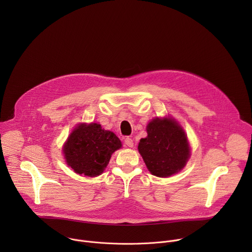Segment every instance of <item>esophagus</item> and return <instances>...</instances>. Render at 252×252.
<instances>
[{
	"mask_svg": "<svg viewBox=\"0 0 252 252\" xmlns=\"http://www.w3.org/2000/svg\"><path fill=\"white\" fill-rule=\"evenodd\" d=\"M125 145L126 146V147H128V148H132L133 147V140H132V138H130V137H126V139H125Z\"/></svg>",
	"mask_w": 252,
	"mask_h": 252,
	"instance_id": "34e87169",
	"label": "esophagus"
}]
</instances>
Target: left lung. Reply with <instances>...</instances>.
Segmentation results:
<instances>
[{
	"label": "left lung",
	"mask_w": 252,
	"mask_h": 252,
	"mask_svg": "<svg viewBox=\"0 0 252 252\" xmlns=\"http://www.w3.org/2000/svg\"><path fill=\"white\" fill-rule=\"evenodd\" d=\"M148 136L141 138L138 152L152 174L167 177L181 171L190 157L187 134L171 118H156L147 126Z\"/></svg>",
	"instance_id": "left-lung-1"
}]
</instances>
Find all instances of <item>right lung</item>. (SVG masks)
I'll use <instances>...</instances> for the list:
<instances>
[{"mask_svg":"<svg viewBox=\"0 0 252 252\" xmlns=\"http://www.w3.org/2000/svg\"><path fill=\"white\" fill-rule=\"evenodd\" d=\"M121 148L122 142L113 131L95 123L80 124L68 135L63 153L76 173L94 177L103 172L112 155Z\"/></svg>","mask_w":252,"mask_h":252,"instance_id":"1","label":"right lung"}]
</instances>
